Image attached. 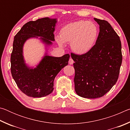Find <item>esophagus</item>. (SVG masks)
<instances>
[{
    "label": "esophagus",
    "instance_id": "34e87169",
    "mask_svg": "<svg viewBox=\"0 0 130 130\" xmlns=\"http://www.w3.org/2000/svg\"><path fill=\"white\" fill-rule=\"evenodd\" d=\"M73 63H74V61L73 60V59H72V58H70L69 60V63L70 65H72Z\"/></svg>",
    "mask_w": 130,
    "mask_h": 130
}]
</instances>
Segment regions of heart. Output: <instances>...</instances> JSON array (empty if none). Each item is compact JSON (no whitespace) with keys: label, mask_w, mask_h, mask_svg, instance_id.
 Here are the masks:
<instances>
[{"label":"heart","mask_w":130,"mask_h":130,"mask_svg":"<svg viewBox=\"0 0 130 130\" xmlns=\"http://www.w3.org/2000/svg\"><path fill=\"white\" fill-rule=\"evenodd\" d=\"M98 36L99 28L95 23L80 21L62 27L60 37H56V41L60 46H63L65 42H70V47L74 53L84 54L93 47Z\"/></svg>","instance_id":"b5f03b06"}]
</instances>
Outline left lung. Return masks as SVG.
Listing matches in <instances>:
<instances>
[{
    "mask_svg": "<svg viewBox=\"0 0 130 130\" xmlns=\"http://www.w3.org/2000/svg\"><path fill=\"white\" fill-rule=\"evenodd\" d=\"M99 25L98 38L86 54L71 53L74 61V88L84 98H101L117 82L122 62L119 37L107 21L94 18Z\"/></svg>",
    "mask_w": 130,
    "mask_h": 130,
    "instance_id": "8db88e82",
    "label": "left lung"
}]
</instances>
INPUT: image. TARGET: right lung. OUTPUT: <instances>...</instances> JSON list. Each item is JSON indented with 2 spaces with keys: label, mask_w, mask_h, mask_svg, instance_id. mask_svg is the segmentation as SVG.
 I'll return each mask as SVG.
<instances>
[{
  "label": "right lung",
  "mask_w": 130,
  "mask_h": 130,
  "mask_svg": "<svg viewBox=\"0 0 130 130\" xmlns=\"http://www.w3.org/2000/svg\"><path fill=\"white\" fill-rule=\"evenodd\" d=\"M57 22V19L48 17L30 21L14 37L11 55V72L18 87L28 96L42 98L51 93L54 89L55 77L68 64L69 54L60 57L47 54V47L54 41V31ZM38 36L45 44L47 52L36 68L30 67L24 59L23 46L28 39L38 38Z\"/></svg>",
  "instance_id": "obj_1"
}]
</instances>
